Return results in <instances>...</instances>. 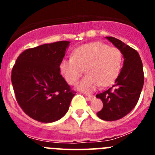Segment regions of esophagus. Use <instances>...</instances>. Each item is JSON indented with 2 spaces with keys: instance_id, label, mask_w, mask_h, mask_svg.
<instances>
[{
  "instance_id": "obj_1",
  "label": "esophagus",
  "mask_w": 155,
  "mask_h": 155,
  "mask_svg": "<svg viewBox=\"0 0 155 155\" xmlns=\"http://www.w3.org/2000/svg\"><path fill=\"white\" fill-rule=\"evenodd\" d=\"M87 99H88V100H89V101H91V100L94 99V95H87Z\"/></svg>"
}]
</instances>
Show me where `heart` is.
<instances>
[{"label":"heart","mask_w":155,"mask_h":155,"mask_svg":"<svg viewBox=\"0 0 155 155\" xmlns=\"http://www.w3.org/2000/svg\"><path fill=\"white\" fill-rule=\"evenodd\" d=\"M123 55L119 49L109 47L103 42L83 45L74 51L71 58H64L60 64V71L71 85L78 83L82 69L86 75L78 85V89L91 93L102 86L112 84L120 74Z\"/></svg>","instance_id":"1"}]
</instances>
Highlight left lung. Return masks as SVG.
<instances>
[{"label": "left lung", "mask_w": 155, "mask_h": 155, "mask_svg": "<svg viewBox=\"0 0 155 155\" xmlns=\"http://www.w3.org/2000/svg\"><path fill=\"white\" fill-rule=\"evenodd\" d=\"M105 39L121 51L124 64L113 87L96 94L103 103L97 116L102 120L115 121L127 116L136 106L144 77L141 59L136 50L114 37L106 36Z\"/></svg>", "instance_id": "obj_1"}]
</instances>
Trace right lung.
Wrapping results in <instances>:
<instances>
[{"label":"right lung","mask_w":155,"mask_h":155,"mask_svg":"<svg viewBox=\"0 0 155 155\" xmlns=\"http://www.w3.org/2000/svg\"><path fill=\"white\" fill-rule=\"evenodd\" d=\"M69 41L28 49L13 67L12 82L16 100L29 117L49 124L68 113L75 91L61 74L60 64Z\"/></svg>","instance_id":"1"}]
</instances>
